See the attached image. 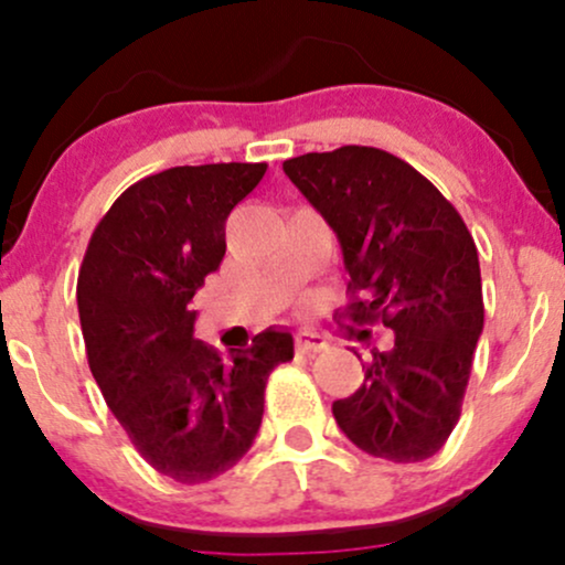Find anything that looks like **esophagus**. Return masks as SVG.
Wrapping results in <instances>:
<instances>
[{"mask_svg": "<svg viewBox=\"0 0 565 565\" xmlns=\"http://www.w3.org/2000/svg\"><path fill=\"white\" fill-rule=\"evenodd\" d=\"M295 348H297V353H302V355H316V353H321V350H327V337H321L316 332H297Z\"/></svg>", "mask_w": 565, "mask_h": 565, "instance_id": "1", "label": "esophagus"}]
</instances>
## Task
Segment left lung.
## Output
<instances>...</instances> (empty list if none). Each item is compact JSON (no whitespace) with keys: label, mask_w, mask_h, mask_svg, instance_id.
<instances>
[{"label":"left lung","mask_w":565,"mask_h":565,"mask_svg":"<svg viewBox=\"0 0 565 565\" xmlns=\"http://www.w3.org/2000/svg\"><path fill=\"white\" fill-rule=\"evenodd\" d=\"M337 233L350 276L348 319L382 321L364 385L332 404L340 430L372 457L423 462L451 436L483 332L478 249L444 193L404 159L342 146L284 161Z\"/></svg>","instance_id":"1"}]
</instances>
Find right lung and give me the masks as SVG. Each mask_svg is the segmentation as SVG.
<instances>
[{
	"label": "right lung",
	"instance_id": "add662e5",
	"mask_svg": "<svg viewBox=\"0 0 565 565\" xmlns=\"http://www.w3.org/2000/svg\"><path fill=\"white\" fill-rule=\"evenodd\" d=\"M268 164L172 167L129 185L97 223L76 281L89 372L140 457L204 483L249 451L265 382L295 355L265 329L223 359L193 337V295L225 257V220Z\"/></svg>",
	"mask_w": 565,
	"mask_h": 565
}]
</instances>
